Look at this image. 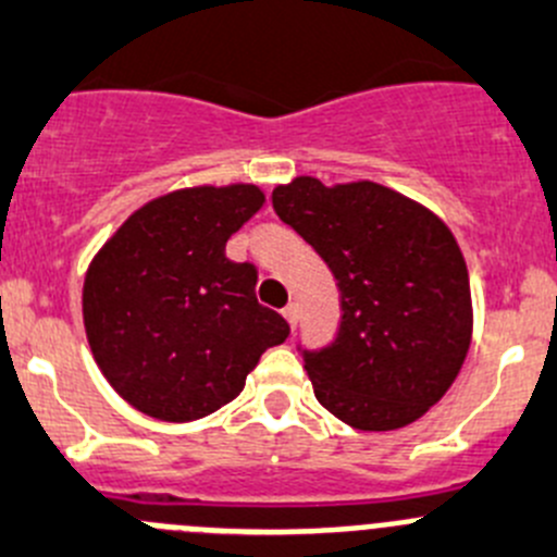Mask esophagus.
I'll list each match as a JSON object with an SVG mask.
<instances>
[{
  "label": "esophagus",
  "instance_id": "34e87169",
  "mask_svg": "<svg viewBox=\"0 0 557 557\" xmlns=\"http://www.w3.org/2000/svg\"><path fill=\"white\" fill-rule=\"evenodd\" d=\"M284 320L289 322V327H295V325H298V306H295V304H289L287 309H284Z\"/></svg>",
  "mask_w": 557,
  "mask_h": 557
}]
</instances>
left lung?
Returning a JSON list of instances; mask_svg holds the SVG:
<instances>
[{
	"label": "left lung",
	"instance_id": "left-lung-1",
	"mask_svg": "<svg viewBox=\"0 0 557 557\" xmlns=\"http://www.w3.org/2000/svg\"><path fill=\"white\" fill-rule=\"evenodd\" d=\"M273 210L336 278L342 325L304 352L314 396L361 432L418 421L457 380L473 300L459 243L441 215L394 188L300 174L273 188Z\"/></svg>",
	"mask_w": 557,
	"mask_h": 557
}]
</instances>
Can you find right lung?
Segmentation results:
<instances>
[{"mask_svg": "<svg viewBox=\"0 0 557 557\" xmlns=\"http://www.w3.org/2000/svg\"><path fill=\"white\" fill-rule=\"evenodd\" d=\"M262 205L253 183L169 190L134 210L89 262V349L145 416H210L240 394L264 349L289 336L287 320L257 304V268L226 259V240Z\"/></svg>", "mask_w": 557, "mask_h": 557, "instance_id": "add662e5", "label": "right lung"}]
</instances>
